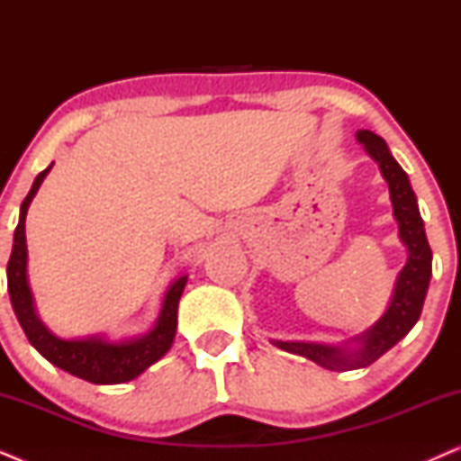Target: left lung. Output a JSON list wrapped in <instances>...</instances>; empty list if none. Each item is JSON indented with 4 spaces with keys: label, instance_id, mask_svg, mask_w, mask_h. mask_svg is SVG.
Here are the masks:
<instances>
[{
    "label": "left lung",
    "instance_id": "1",
    "mask_svg": "<svg viewBox=\"0 0 461 461\" xmlns=\"http://www.w3.org/2000/svg\"><path fill=\"white\" fill-rule=\"evenodd\" d=\"M357 140L363 144L367 155L377 163L384 180L388 182L393 213L396 224H399V237L407 248V262L399 276H396L386 311L374 325L358 333V336L346 339L342 344L273 339L276 348L311 358L312 363L330 371L367 367V365L377 361L384 352L393 348L394 344H399L418 323L432 276V249L428 245L424 220L420 216L418 199H415L405 169L396 163L384 138L374 134V131L358 130Z\"/></svg>",
    "mask_w": 461,
    "mask_h": 461
}]
</instances>
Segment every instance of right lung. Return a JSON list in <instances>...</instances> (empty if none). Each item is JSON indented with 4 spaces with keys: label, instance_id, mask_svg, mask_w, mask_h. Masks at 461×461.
I'll return each mask as SVG.
<instances>
[{
    "label": "right lung",
    "instance_id": "right-lung-1",
    "mask_svg": "<svg viewBox=\"0 0 461 461\" xmlns=\"http://www.w3.org/2000/svg\"><path fill=\"white\" fill-rule=\"evenodd\" d=\"M54 166V161H52ZM52 166H48L31 186L27 197L21 205V216L14 230V245L8 260V294L12 308L21 323L24 336L33 348L43 358L60 367L67 374L77 375L81 380L92 384H123L144 374L150 365L166 357L172 348L178 327V304L180 295L185 292L188 275H182L174 283H169L166 295H163L159 317L147 333L125 339H109L106 336H87V338H60L43 325L35 308L33 294H31L29 275H27V235H24V220L33 197L40 191L43 178H46Z\"/></svg>",
    "mask_w": 461,
    "mask_h": 461
}]
</instances>
